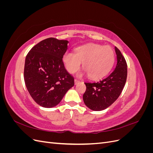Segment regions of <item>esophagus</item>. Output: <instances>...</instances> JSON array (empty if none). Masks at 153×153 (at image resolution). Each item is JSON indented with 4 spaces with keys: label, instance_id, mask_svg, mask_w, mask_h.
<instances>
[{
    "label": "esophagus",
    "instance_id": "34e87169",
    "mask_svg": "<svg viewBox=\"0 0 153 153\" xmlns=\"http://www.w3.org/2000/svg\"><path fill=\"white\" fill-rule=\"evenodd\" d=\"M79 82H80L79 80H77V79H75V84H77L78 83H79Z\"/></svg>",
    "mask_w": 153,
    "mask_h": 153
}]
</instances>
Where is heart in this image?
I'll list each match as a JSON object with an SVG mask.
<instances>
[{
  "instance_id": "obj_1",
  "label": "heart",
  "mask_w": 153,
  "mask_h": 153,
  "mask_svg": "<svg viewBox=\"0 0 153 153\" xmlns=\"http://www.w3.org/2000/svg\"><path fill=\"white\" fill-rule=\"evenodd\" d=\"M114 59V52L110 47L91 43L78 47L76 53L66 52L63 62L70 73H76L83 63V68L91 79L98 80L110 72Z\"/></svg>"
}]
</instances>
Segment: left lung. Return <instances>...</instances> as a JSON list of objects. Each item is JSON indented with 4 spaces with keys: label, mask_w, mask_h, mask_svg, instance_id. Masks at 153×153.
<instances>
[{
    "label": "left lung",
    "mask_w": 153,
    "mask_h": 153,
    "mask_svg": "<svg viewBox=\"0 0 153 153\" xmlns=\"http://www.w3.org/2000/svg\"><path fill=\"white\" fill-rule=\"evenodd\" d=\"M117 64L112 73L97 82H85L86 91L83 95L84 103L90 109L101 111L108 108L121 94L127 78V63L116 47Z\"/></svg>",
    "instance_id": "8db88e82"
}]
</instances>
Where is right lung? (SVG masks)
I'll return each mask as SVG.
<instances>
[{
	"label": "right lung",
	"mask_w": 153,
	"mask_h": 153,
	"mask_svg": "<svg viewBox=\"0 0 153 153\" xmlns=\"http://www.w3.org/2000/svg\"><path fill=\"white\" fill-rule=\"evenodd\" d=\"M68 41L50 38L40 41L27 53L24 80L30 95L39 105H57L75 82L64 67L62 58Z\"/></svg>",
	"instance_id": "add662e5"
}]
</instances>
